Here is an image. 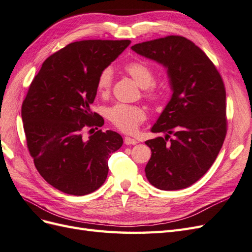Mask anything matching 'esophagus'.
<instances>
[{
    "mask_svg": "<svg viewBox=\"0 0 252 252\" xmlns=\"http://www.w3.org/2000/svg\"><path fill=\"white\" fill-rule=\"evenodd\" d=\"M124 143L126 145H135V144H138V141L130 138V136H125V138H124Z\"/></svg>",
    "mask_w": 252,
    "mask_h": 252,
    "instance_id": "1",
    "label": "esophagus"
}]
</instances>
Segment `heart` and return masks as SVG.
<instances>
[{
  "label": "heart",
  "instance_id": "b5f03b06",
  "mask_svg": "<svg viewBox=\"0 0 252 252\" xmlns=\"http://www.w3.org/2000/svg\"><path fill=\"white\" fill-rule=\"evenodd\" d=\"M126 72L135 81L141 88H144V94L152 101L159 100L164 94V88L156 85L155 71L152 67L143 61H133L125 65ZM113 79V71L110 67L105 68L98 75L97 90L101 94H107L110 90ZM108 119L121 131L133 133L146 119V112L135 105L117 104L107 110Z\"/></svg>",
  "mask_w": 252,
  "mask_h": 252
}]
</instances>
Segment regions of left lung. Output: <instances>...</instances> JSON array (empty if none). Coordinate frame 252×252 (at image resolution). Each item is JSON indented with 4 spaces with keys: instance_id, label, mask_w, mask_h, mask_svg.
Wrapping results in <instances>:
<instances>
[{
    "instance_id": "1",
    "label": "left lung",
    "mask_w": 252,
    "mask_h": 252,
    "mask_svg": "<svg viewBox=\"0 0 252 252\" xmlns=\"http://www.w3.org/2000/svg\"><path fill=\"white\" fill-rule=\"evenodd\" d=\"M138 55L162 64L172 95L145 142L151 158L145 167L151 185L179 190L199 181L216 161L227 132L226 91L216 66L194 43L180 35L135 44ZM175 138L167 143L170 134Z\"/></svg>"
}]
</instances>
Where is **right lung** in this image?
I'll return each instance as SVG.
<instances>
[{
	"instance_id": "obj_1",
	"label": "right lung",
	"mask_w": 252,
	"mask_h": 252,
	"mask_svg": "<svg viewBox=\"0 0 252 252\" xmlns=\"http://www.w3.org/2000/svg\"><path fill=\"white\" fill-rule=\"evenodd\" d=\"M130 44L87 40L68 44L43 63L22 104L27 147L35 168L52 187L71 195L95 191L106 181L108 158L121 148L116 131L101 129L83 139L85 127H101L90 110L97 79Z\"/></svg>"
}]
</instances>
